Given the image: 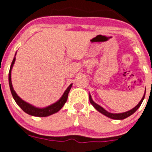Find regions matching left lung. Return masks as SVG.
I'll use <instances>...</instances> for the list:
<instances>
[{
	"instance_id": "1",
	"label": "left lung",
	"mask_w": 152,
	"mask_h": 152,
	"mask_svg": "<svg viewBox=\"0 0 152 152\" xmlns=\"http://www.w3.org/2000/svg\"><path fill=\"white\" fill-rule=\"evenodd\" d=\"M145 91L144 95H143L142 98L141 99V100L140 101V103H139L138 104H137V106L134 107V108H133L132 110H129V111L124 112V113H109V112H107L106 110H105V109H103L102 106H100V105L97 104L95 102H94V100H92L91 96L90 94H89V100H90V103H91L92 106H93L94 107V108H95L96 110L99 112V113H102L103 115H106V117H108V118H112V119H115V120H122V119L126 118L129 117V116H130L131 115L134 114V113H135V112L137 111L139 108H140V106H141L143 100H144V98H145Z\"/></svg>"
}]
</instances>
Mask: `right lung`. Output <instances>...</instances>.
<instances>
[{"label": "right lung", "instance_id": "obj_1", "mask_svg": "<svg viewBox=\"0 0 152 152\" xmlns=\"http://www.w3.org/2000/svg\"><path fill=\"white\" fill-rule=\"evenodd\" d=\"M15 55L16 53L15 54V56H14V58L12 60V64H11L10 69L9 72V85H10V88L11 93H12V95L13 99L15 100V103L18 104V106L23 110L25 113H26L27 114L30 115L32 116H36V117H47V116L51 115L52 114H55V113H58L61 109L63 107L64 105L65 104V103L67 100L68 97V94H69L70 88L72 87V85L70 84L68 86L67 88L65 90L64 93L63 94V95L61 96L60 99L55 103H52V104L49 105V106H46V107H44V108H39V107H36V106L31 105V103H28L27 102H25V100H22V98L19 97V96H18L16 93H15V90L13 89L12 85V80H11V72H12V66H13L14 64L15 61Z\"/></svg>", "mask_w": 152, "mask_h": 152}]
</instances>
